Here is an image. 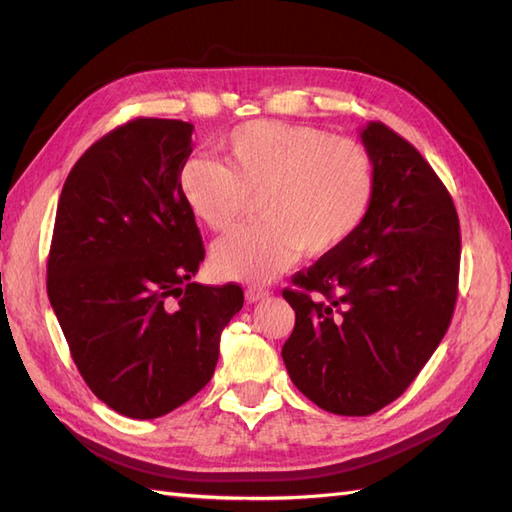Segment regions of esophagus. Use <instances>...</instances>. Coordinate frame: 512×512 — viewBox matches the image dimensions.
<instances>
[{
    "label": "esophagus",
    "instance_id": "obj_1",
    "mask_svg": "<svg viewBox=\"0 0 512 512\" xmlns=\"http://www.w3.org/2000/svg\"><path fill=\"white\" fill-rule=\"evenodd\" d=\"M268 295H270V292H268L266 288L250 286V288L246 290V301H248V303H257V301H262V299H268Z\"/></svg>",
    "mask_w": 512,
    "mask_h": 512
}]
</instances>
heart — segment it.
<instances>
[{
    "instance_id": "heart-1",
    "label": "heart",
    "mask_w": 512,
    "mask_h": 512,
    "mask_svg": "<svg viewBox=\"0 0 512 512\" xmlns=\"http://www.w3.org/2000/svg\"><path fill=\"white\" fill-rule=\"evenodd\" d=\"M226 167L193 156L178 187L191 213L213 231H231L253 198L262 220L220 239L217 277L262 284L308 257L330 255L350 239L374 202V162L352 138L308 125L250 121L222 143Z\"/></svg>"
}]
</instances>
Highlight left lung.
Masks as SVG:
<instances>
[{
	"mask_svg": "<svg viewBox=\"0 0 512 512\" xmlns=\"http://www.w3.org/2000/svg\"><path fill=\"white\" fill-rule=\"evenodd\" d=\"M361 140L374 202L358 231L284 290L295 330L281 356L292 383L339 416L394 402L447 334L458 299L460 222L420 151L383 123Z\"/></svg>",
	"mask_w": 512,
	"mask_h": 512,
	"instance_id": "1",
	"label": "left lung"
}]
</instances>
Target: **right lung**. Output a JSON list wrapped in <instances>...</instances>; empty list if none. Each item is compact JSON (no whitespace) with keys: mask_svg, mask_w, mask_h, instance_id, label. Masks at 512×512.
Returning a JSON list of instances; mask_svg holds the SVG:
<instances>
[{"mask_svg":"<svg viewBox=\"0 0 512 512\" xmlns=\"http://www.w3.org/2000/svg\"><path fill=\"white\" fill-rule=\"evenodd\" d=\"M193 125L136 118L85 151L63 184L48 297L96 398L160 418L209 383L220 336L244 306L237 284L191 281L204 259L180 167Z\"/></svg>","mask_w":512,"mask_h":512,"instance_id":"obj_1","label":"right lung"}]
</instances>
